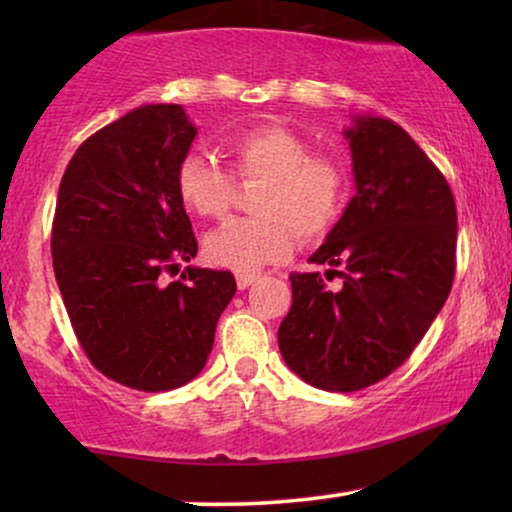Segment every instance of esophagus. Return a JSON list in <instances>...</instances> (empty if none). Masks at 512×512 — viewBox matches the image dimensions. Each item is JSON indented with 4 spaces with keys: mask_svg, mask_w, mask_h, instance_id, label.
<instances>
[{
    "mask_svg": "<svg viewBox=\"0 0 512 512\" xmlns=\"http://www.w3.org/2000/svg\"><path fill=\"white\" fill-rule=\"evenodd\" d=\"M235 279H237V286H240V289L244 291V289H249V286L256 282L258 275H256V272H237Z\"/></svg>",
    "mask_w": 512,
    "mask_h": 512,
    "instance_id": "1",
    "label": "esophagus"
}]
</instances>
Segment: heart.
Here are the masks:
<instances>
[{
	"instance_id": "heart-1",
	"label": "heart",
	"mask_w": 512,
	"mask_h": 512,
	"mask_svg": "<svg viewBox=\"0 0 512 512\" xmlns=\"http://www.w3.org/2000/svg\"><path fill=\"white\" fill-rule=\"evenodd\" d=\"M237 179H263L254 198L261 216L230 219L207 235L205 254L219 268L254 272L284 261L298 235L324 233L340 212L345 174L333 160L312 156L303 137L282 125H256L226 142ZM233 177L205 156L188 153L177 167V193L186 209L219 219L233 202Z\"/></svg>"
}]
</instances>
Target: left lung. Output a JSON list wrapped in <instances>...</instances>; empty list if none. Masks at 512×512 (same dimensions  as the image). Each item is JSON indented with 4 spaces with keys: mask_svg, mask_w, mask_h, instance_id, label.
<instances>
[{
    "mask_svg": "<svg viewBox=\"0 0 512 512\" xmlns=\"http://www.w3.org/2000/svg\"><path fill=\"white\" fill-rule=\"evenodd\" d=\"M356 193L310 263L293 272V305L277 331L286 366L312 387L359 391L401 366L450 296L457 207L415 139L389 118L345 130Z\"/></svg>",
    "mask_w": 512,
    "mask_h": 512,
    "instance_id": "obj_1",
    "label": "left lung"
}]
</instances>
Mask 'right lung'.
<instances>
[{
	"mask_svg": "<svg viewBox=\"0 0 512 512\" xmlns=\"http://www.w3.org/2000/svg\"><path fill=\"white\" fill-rule=\"evenodd\" d=\"M198 128L181 104H144L88 137L62 174L53 270L83 352L139 391L184 387L205 368L235 296L228 270L165 272L198 254L177 167Z\"/></svg>",
	"mask_w": 512,
	"mask_h": 512,
	"instance_id": "add662e5",
	"label": "right lung"
}]
</instances>
